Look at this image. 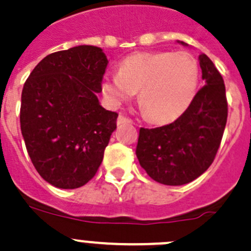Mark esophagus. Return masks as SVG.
I'll return each instance as SVG.
<instances>
[{
	"instance_id": "1",
	"label": "esophagus",
	"mask_w": 251,
	"mask_h": 251,
	"mask_svg": "<svg viewBox=\"0 0 251 251\" xmlns=\"http://www.w3.org/2000/svg\"><path fill=\"white\" fill-rule=\"evenodd\" d=\"M125 123H131V120L129 117H126V116H125V115L118 116L117 125H125Z\"/></svg>"
}]
</instances>
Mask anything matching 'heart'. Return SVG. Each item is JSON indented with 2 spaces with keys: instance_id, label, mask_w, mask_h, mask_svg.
Here are the masks:
<instances>
[{
  "instance_id": "1",
  "label": "heart",
  "mask_w": 251,
  "mask_h": 251,
  "mask_svg": "<svg viewBox=\"0 0 251 251\" xmlns=\"http://www.w3.org/2000/svg\"><path fill=\"white\" fill-rule=\"evenodd\" d=\"M199 81V64L189 52H153L126 57L118 74L103 78L102 91L112 102L133 98L150 121L165 123L179 117L192 102Z\"/></svg>"
}]
</instances>
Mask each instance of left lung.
Instances as JSON below:
<instances>
[{
	"label": "left lung",
	"instance_id": "8db88e82",
	"mask_svg": "<svg viewBox=\"0 0 251 251\" xmlns=\"http://www.w3.org/2000/svg\"><path fill=\"white\" fill-rule=\"evenodd\" d=\"M199 61L206 84L183 115L167 126L139 130L136 157L161 184L183 185L200 177L213 162L222 140L228 116L225 83L206 54H199Z\"/></svg>",
	"mask_w": 251,
	"mask_h": 251
}]
</instances>
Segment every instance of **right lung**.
Segmentation results:
<instances>
[{
	"label": "right lung",
	"instance_id": "obj_1",
	"mask_svg": "<svg viewBox=\"0 0 251 251\" xmlns=\"http://www.w3.org/2000/svg\"><path fill=\"white\" fill-rule=\"evenodd\" d=\"M107 58L80 45L47 54L24 83L21 129L39 175L53 187H83L98 172L117 112L100 105Z\"/></svg>",
	"mask_w": 251,
	"mask_h": 251
}]
</instances>
